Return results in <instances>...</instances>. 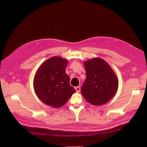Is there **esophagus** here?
Wrapping results in <instances>:
<instances>
[{"mask_svg":"<svg viewBox=\"0 0 147 147\" xmlns=\"http://www.w3.org/2000/svg\"><path fill=\"white\" fill-rule=\"evenodd\" d=\"M75 90H76L77 92H79L80 91V90H81L80 86H77V87H75Z\"/></svg>","mask_w":147,"mask_h":147,"instance_id":"1","label":"esophagus"}]
</instances>
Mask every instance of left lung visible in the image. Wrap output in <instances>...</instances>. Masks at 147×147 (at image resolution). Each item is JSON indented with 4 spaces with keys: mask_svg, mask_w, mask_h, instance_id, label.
<instances>
[{
    "mask_svg": "<svg viewBox=\"0 0 147 147\" xmlns=\"http://www.w3.org/2000/svg\"><path fill=\"white\" fill-rule=\"evenodd\" d=\"M86 78L81 92L87 102L94 105L106 104L117 92L118 80L112 69L99 57L84 63Z\"/></svg>",
    "mask_w": 147,
    "mask_h": 147,
    "instance_id": "obj_1",
    "label": "left lung"
}]
</instances>
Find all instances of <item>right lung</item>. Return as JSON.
Instances as JSON below:
<instances>
[{
    "mask_svg": "<svg viewBox=\"0 0 147 147\" xmlns=\"http://www.w3.org/2000/svg\"><path fill=\"white\" fill-rule=\"evenodd\" d=\"M68 61L54 56L39 67L34 79L35 93L45 104L59 108L63 106L76 92L70 85V77L65 73Z\"/></svg>",
    "mask_w": 147,
    "mask_h": 147,
    "instance_id": "1",
    "label": "right lung"
}]
</instances>
